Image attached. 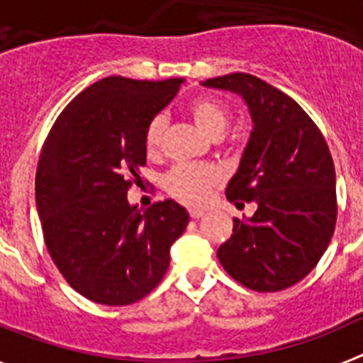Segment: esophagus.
Here are the masks:
<instances>
[{
  "label": "esophagus",
  "instance_id": "obj_1",
  "mask_svg": "<svg viewBox=\"0 0 363 363\" xmlns=\"http://www.w3.org/2000/svg\"><path fill=\"white\" fill-rule=\"evenodd\" d=\"M189 214H191V218H194V220H198V218H201L205 214L203 209H196V207H191L189 209Z\"/></svg>",
  "mask_w": 363,
  "mask_h": 363
}]
</instances>
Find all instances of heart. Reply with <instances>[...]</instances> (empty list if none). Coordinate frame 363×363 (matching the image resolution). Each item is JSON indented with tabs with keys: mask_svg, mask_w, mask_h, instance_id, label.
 <instances>
[{
	"mask_svg": "<svg viewBox=\"0 0 363 363\" xmlns=\"http://www.w3.org/2000/svg\"><path fill=\"white\" fill-rule=\"evenodd\" d=\"M192 120L198 129L209 138H220L230 123V111L225 105L213 98H200L189 107ZM167 120L163 114H156L147 123L145 150L149 156H156L162 149L163 133ZM221 182V172L209 163H179L167 172L163 185L172 196L185 203L200 205L207 201L211 191Z\"/></svg>",
	"mask_w": 363,
	"mask_h": 363,
	"instance_id": "b5f03b06",
	"label": "heart"
}]
</instances>
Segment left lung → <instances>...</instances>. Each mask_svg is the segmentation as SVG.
Listing matches in <instances>:
<instances>
[{
	"label": "left lung",
	"mask_w": 363,
	"mask_h": 363,
	"mask_svg": "<svg viewBox=\"0 0 363 363\" xmlns=\"http://www.w3.org/2000/svg\"><path fill=\"white\" fill-rule=\"evenodd\" d=\"M201 85L242 96L252 120L225 194L236 207L256 203V213L234 218L218 259L249 289H287L313 271L335 233L336 174L329 147L307 112L264 79L234 72Z\"/></svg>",
	"instance_id": "left-lung-1"
}]
</instances>
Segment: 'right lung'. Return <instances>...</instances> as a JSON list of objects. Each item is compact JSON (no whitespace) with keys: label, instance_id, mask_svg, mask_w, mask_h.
Listing matches in <instances>:
<instances>
[{"label":"right lung","instance_id":"1","mask_svg":"<svg viewBox=\"0 0 363 363\" xmlns=\"http://www.w3.org/2000/svg\"><path fill=\"white\" fill-rule=\"evenodd\" d=\"M182 78L108 76L86 86L52 125L36 171V207L49 255L72 289L104 306L142 300L165 277L189 213L174 200L142 213L127 200L142 184L145 129Z\"/></svg>","mask_w":363,"mask_h":363}]
</instances>
